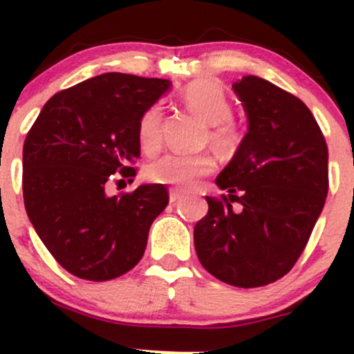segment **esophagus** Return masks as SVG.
Instances as JSON below:
<instances>
[{
  "mask_svg": "<svg viewBox=\"0 0 354 354\" xmlns=\"http://www.w3.org/2000/svg\"><path fill=\"white\" fill-rule=\"evenodd\" d=\"M181 197H183V194H181V192H178V190H174V188H171V190H169V202L171 203L176 202V200H180Z\"/></svg>",
  "mask_w": 354,
  "mask_h": 354,
  "instance_id": "1",
  "label": "esophagus"
}]
</instances>
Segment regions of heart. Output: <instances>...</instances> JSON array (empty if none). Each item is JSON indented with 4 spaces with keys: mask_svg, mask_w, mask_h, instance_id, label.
Wrapping results in <instances>:
<instances>
[{
    "mask_svg": "<svg viewBox=\"0 0 354 354\" xmlns=\"http://www.w3.org/2000/svg\"><path fill=\"white\" fill-rule=\"evenodd\" d=\"M181 101L203 123H207L205 140L221 154L238 152L245 140V130L234 118L233 102L226 88L216 80L202 78L185 87ZM138 147L145 154H156L162 144V113L159 106H151L142 113L137 123ZM216 169V159L209 152L200 154H176L171 152L154 160L147 167V178L154 183L188 188L200 178L209 176Z\"/></svg>",
    "mask_w": 354,
    "mask_h": 354,
    "instance_id": "b5f03b06",
    "label": "heart"
}]
</instances>
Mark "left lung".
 <instances>
[{
    "instance_id": "8db88e82",
    "label": "left lung",
    "mask_w": 354,
    "mask_h": 354,
    "mask_svg": "<svg viewBox=\"0 0 354 354\" xmlns=\"http://www.w3.org/2000/svg\"><path fill=\"white\" fill-rule=\"evenodd\" d=\"M248 113V133L205 197L195 224L203 269L236 288L276 283L295 267L329 192V149L312 111L263 78L233 84ZM241 205L232 210V203Z\"/></svg>"
}]
</instances>
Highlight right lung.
Returning <instances> with one entry per match:
<instances>
[{"label":"right lung","instance_id":"obj_1","mask_svg":"<svg viewBox=\"0 0 354 354\" xmlns=\"http://www.w3.org/2000/svg\"><path fill=\"white\" fill-rule=\"evenodd\" d=\"M167 87L164 78L127 73L88 78L53 95L25 137L27 216L56 262L80 279L99 283L133 269L169 202L164 185L106 194L118 178L133 181L138 118Z\"/></svg>","mask_w":354,"mask_h":354}]
</instances>
